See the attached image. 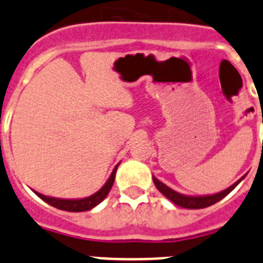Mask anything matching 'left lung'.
<instances>
[{
    "instance_id": "1",
    "label": "left lung",
    "mask_w": 263,
    "mask_h": 263,
    "mask_svg": "<svg viewBox=\"0 0 263 263\" xmlns=\"http://www.w3.org/2000/svg\"><path fill=\"white\" fill-rule=\"evenodd\" d=\"M245 178V175L241 179H238L234 184H232L231 187H228L227 190L221 192H217V194L213 195H203V196H190V195H183L176 192L175 190L170 188L168 185H166L164 183H162L160 180H158L155 176H153V180H154L155 187L159 190L160 194H163L164 196L168 199V200L173 201L176 205L182 206V208H188V210H200V208H206V206L213 205L215 203L220 201L221 199H224L228 194H231L234 188L238 185V183Z\"/></svg>"
}]
</instances>
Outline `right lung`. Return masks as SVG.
<instances>
[{"mask_svg": "<svg viewBox=\"0 0 263 263\" xmlns=\"http://www.w3.org/2000/svg\"><path fill=\"white\" fill-rule=\"evenodd\" d=\"M120 166V163L115 167V170L111 171L110 176L106 180L105 184L100 188L99 191L95 192L93 195H90L88 197H83V199H58V197H51L46 196V195H42L39 192L34 191L36 194V196H39L43 201H46L50 205L55 206L58 210L62 211H68V212H84V211H89L92 208H95L96 205H99L101 201L108 196L109 191H110L111 185L115 183L116 178V171H117V167Z\"/></svg>", "mask_w": 263, "mask_h": 263, "instance_id": "add662e5", "label": "right lung"}]
</instances>
